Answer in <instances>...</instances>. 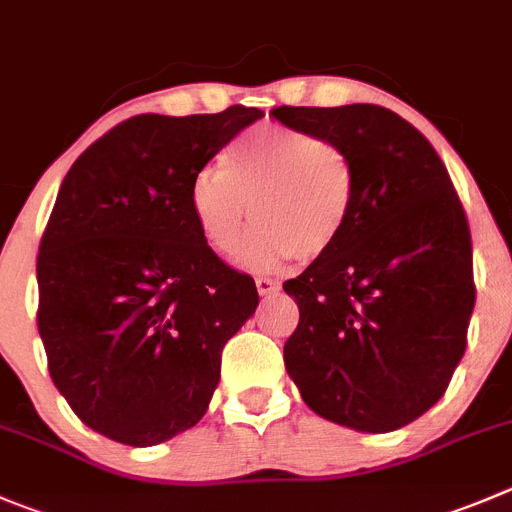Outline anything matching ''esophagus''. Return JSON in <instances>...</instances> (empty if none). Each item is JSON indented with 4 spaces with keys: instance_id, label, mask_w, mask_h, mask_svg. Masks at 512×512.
Here are the masks:
<instances>
[{
    "instance_id": "esophagus-1",
    "label": "esophagus",
    "mask_w": 512,
    "mask_h": 512,
    "mask_svg": "<svg viewBox=\"0 0 512 512\" xmlns=\"http://www.w3.org/2000/svg\"><path fill=\"white\" fill-rule=\"evenodd\" d=\"M256 289H259V294H274L279 289V281L269 279V276H259L256 279Z\"/></svg>"
}]
</instances>
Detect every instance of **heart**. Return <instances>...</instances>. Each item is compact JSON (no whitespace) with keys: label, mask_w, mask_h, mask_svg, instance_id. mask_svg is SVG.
<instances>
[{"label":"heart","mask_w":512,"mask_h":512,"mask_svg":"<svg viewBox=\"0 0 512 512\" xmlns=\"http://www.w3.org/2000/svg\"><path fill=\"white\" fill-rule=\"evenodd\" d=\"M193 221L208 246L231 256L241 248L251 271H276L294 259L314 261L332 251L357 208V170L347 150L306 130L269 125L241 135L191 180Z\"/></svg>","instance_id":"b5f03b06"}]
</instances>
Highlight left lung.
<instances>
[{
    "label": "left lung",
    "instance_id": "8db88e82",
    "mask_svg": "<svg viewBox=\"0 0 512 512\" xmlns=\"http://www.w3.org/2000/svg\"><path fill=\"white\" fill-rule=\"evenodd\" d=\"M342 145L357 208L342 241L284 291L299 324L286 372L306 405L359 432H392L445 394L475 306L465 208L430 140L382 105L271 110Z\"/></svg>",
    "mask_w": 512,
    "mask_h": 512
}]
</instances>
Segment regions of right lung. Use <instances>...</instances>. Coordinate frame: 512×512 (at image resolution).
<instances>
[{
  "mask_svg": "<svg viewBox=\"0 0 512 512\" xmlns=\"http://www.w3.org/2000/svg\"><path fill=\"white\" fill-rule=\"evenodd\" d=\"M264 118L135 115L62 180L37 253V326L55 387L100 435L150 447L208 410L221 352L259 306L193 221L191 180Z\"/></svg>",
  "mask_w": 512,
  "mask_h": 512,
  "instance_id": "right-lung-1",
  "label": "right lung"
}]
</instances>
